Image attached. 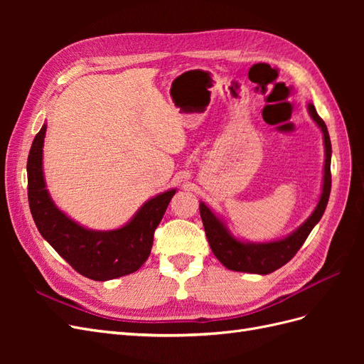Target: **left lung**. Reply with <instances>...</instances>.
<instances>
[{
    "mask_svg": "<svg viewBox=\"0 0 364 364\" xmlns=\"http://www.w3.org/2000/svg\"><path fill=\"white\" fill-rule=\"evenodd\" d=\"M308 112H310L314 123L321 127L323 134L325 144V168H323V185L321 199L313 214L297 228L294 232L278 241L270 243H245L237 240L229 232L226 225L220 220L211 209L203 202H200V217L205 228L208 243L211 246L215 258L229 270L269 274L287 264L296 252L302 247L306 237L310 235L313 228L322 218L325 208L328 205L329 193H331V139L328 135L326 124L323 119L317 115L316 107L308 103Z\"/></svg>",
    "mask_w": 364,
    "mask_h": 364,
    "instance_id": "1",
    "label": "left lung"
}]
</instances>
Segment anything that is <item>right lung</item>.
Returning <instances> with one entry per match:
<instances>
[{
  "instance_id": "right-lung-1",
  "label": "right lung",
  "mask_w": 364,
  "mask_h": 364,
  "mask_svg": "<svg viewBox=\"0 0 364 364\" xmlns=\"http://www.w3.org/2000/svg\"><path fill=\"white\" fill-rule=\"evenodd\" d=\"M47 124L33 139L27 161L28 205L41 235L83 277L109 281L136 272L150 255L153 234L161 223L176 188L142 205L129 223L114 230L80 226L54 205L42 171V149Z\"/></svg>"
}]
</instances>
